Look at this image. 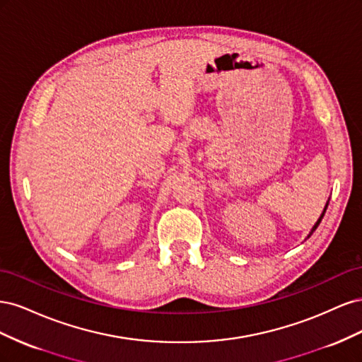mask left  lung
I'll list each match as a JSON object with an SVG mask.
<instances>
[{
    "label": "left lung",
    "mask_w": 362,
    "mask_h": 362,
    "mask_svg": "<svg viewBox=\"0 0 362 362\" xmlns=\"http://www.w3.org/2000/svg\"><path fill=\"white\" fill-rule=\"evenodd\" d=\"M327 205H329V199H327V202H326V206H325V210H323V213H322V216L319 217V221H317L315 222V225L311 228V231H310V234H308V237H306V238H310L311 235H313V233L315 231V229H317V226H319L320 225V222H322V218H323V216H325V213H326V208H327Z\"/></svg>",
    "instance_id": "obj_1"
}]
</instances>
